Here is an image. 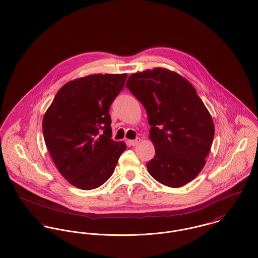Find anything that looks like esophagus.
I'll list each match as a JSON object with an SVG mask.
<instances>
[{
  "instance_id": "34e87169",
  "label": "esophagus",
  "mask_w": 258,
  "mask_h": 258,
  "mask_svg": "<svg viewBox=\"0 0 258 258\" xmlns=\"http://www.w3.org/2000/svg\"><path fill=\"white\" fill-rule=\"evenodd\" d=\"M140 142H141V139L138 138V139H136V140H134V141H130L128 143H131V145L136 146V145H138V144L140 143Z\"/></svg>"
}]
</instances>
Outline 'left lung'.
I'll use <instances>...</instances> for the list:
<instances>
[{
  "mask_svg": "<svg viewBox=\"0 0 258 258\" xmlns=\"http://www.w3.org/2000/svg\"><path fill=\"white\" fill-rule=\"evenodd\" d=\"M126 88L142 103L151 125L155 155L146 163L159 183L178 188L205 166L215 127L195 88L179 74L162 68L131 75Z\"/></svg>",
  "mask_w": 258,
  "mask_h": 258,
  "instance_id": "left-lung-1",
  "label": "left lung"
}]
</instances>
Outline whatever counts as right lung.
Returning a JSON list of instances; mask_svg holds the SVG:
<instances>
[{
	"label": "right lung",
	"mask_w": 258,
	"mask_h": 258,
	"mask_svg": "<svg viewBox=\"0 0 258 258\" xmlns=\"http://www.w3.org/2000/svg\"><path fill=\"white\" fill-rule=\"evenodd\" d=\"M126 74H94L65 84L42 120L46 147L61 175L73 186L92 190L115 171L126 145L112 140L110 107Z\"/></svg>",
	"instance_id": "1"
}]
</instances>
